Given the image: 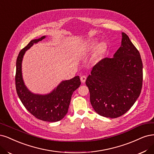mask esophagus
<instances>
[{
  "label": "esophagus",
  "mask_w": 154,
  "mask_h": 154,
  "mask_svg": "<svg viewBox=\"0 0 154 154\" xmlns=\"http://www.w3.org/2000/svg\"><path fill=\"white\" fill-rule=\"evenodd\" d=\"M86 79H87V77L85 76H82L81 78H80L82 83H85V82Z\"/></svg>",
  "instance_id": "1"
}]
</instances>
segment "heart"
<instances>
[{"label": "heart", "instance_id": "b5f03b06", "mask_svg": "<svg viewBox=\"0 0 154 154\" xmlns=\"http://www.w3.org/2000/svg\"><path fill=\"white\" fill-rule=\"evenodd\" d=\"M97 41L96 40H94L92 43V45L93 46H96L97 45ZM104 47H105V46H104V43H100L99 45V49L100 50H104Z\"/></svg>", "mask_w": 154, "mask_h": 154}]
</instances>
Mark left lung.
Wrapping results in <instances>:
<instances>
[{
    "instance_id": "8db88e82",
    "label": "left lung",
    "mask_w": 154,
    "mask_h": 154,
    "mask_svg": "<svg viewBox=\"0 0 154 154\" xmlns=\"http://www.w3.org/2000/svg\"><path fill=\"white\" fill-rule=\"evenodd\" d=\"M122 35L121 46L113 57L97 63L85 82L95 112L111 119L123 115L133 106L143 84L140 52L128 35Z\"/></svg>"
}]
</instances>
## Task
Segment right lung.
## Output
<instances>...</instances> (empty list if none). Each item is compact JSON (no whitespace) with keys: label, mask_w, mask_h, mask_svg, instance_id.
<instances>
[{"label":"right lung","mask_w":154,"mask_h":154,"mask_svg":"<svg viewBox=\"0 0 154 154\" xmlns=\"http://www.w3.org/2000/svg\"><path fill=\"white\" fill-rule=\"evenodd\" d=\"M42 36L33 39L19 53L16 63L15 84L18 97L25 108L38 119L54 122L62 120L67 114L72 94L81 85L79 76L62 81L51 92L45 95L31 92L25 85L22 72V62L25 51L34 44L44 39Z\"/></svg>","instance_id":"add662e5"}]
</instances>
